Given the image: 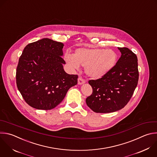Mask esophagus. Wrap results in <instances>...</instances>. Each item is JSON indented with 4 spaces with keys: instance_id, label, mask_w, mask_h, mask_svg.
<instances>
[{
    "instance_id": "1",
    "label": "esophagus",
    "mask_w": 157,
    "mask_h": 157,
    "mask_svg": "<svg viewBox=\"0 0 157 157\" xmlns=\"http://www.w3.org/2000/svg\"><path fill=\"white\" fill-rule=\"evenodd\" d=\"M85 82H86L85 79H84L82 78L81 77L78 78V84H82L84 83Z\"/></svg>"
}]
</instances>
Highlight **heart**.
Returning a JSON list of instances; mask_svg holds the SVG:
<instances>
[{
    "mask_svg": "<svg viewBox=\"0 0 157 157\" xmlns=\"http://www.w3.org/2000/svg\"><path fill=\"white\" fill-rule=\"evenodd\" d=\"M65 57L74 69H78L79 65L86 67L87 75L93 78H100L110 72L118 59L115 51L98 48H78L73 56L66 54Z\"/></svg>",
    "mask_w": 157,
    "mask_h": 157,
    "instance_id": "heart-1",
    "label": "heart"
}]
</instances>
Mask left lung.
Segmentation results:
<instances>
[{
    "mask_svg": "<svg viewBox=\"0 0 157 157\" xmlns=\"http://www.w3.org/2000/svg\"><path fill=\"white\" fill-rule=\"evenodd\" d=\"M121 56L115 67L95 80H89L92 94L87 105L94 112L111 113L124 108L132 97L139 80L137 57L127 47H118Z\"/></svg>",
    "mask_w": 157,
    "mask_h": 157,
    "instance_id": "left-lung-1",
    "label": "left lung"
}]
</instances>
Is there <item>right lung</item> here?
I'll list each match as a JSON object with an SVG mask.
<instances>
[{"label":"right lung","instance_id":"1","mask_svg":"<svg viewBox=\"0 0 157 157\" xmlns=\"http://www.w3.org/2000/svg\"><path fill=\"white\" fill-rule=\"evenodd\" d=\"M64 44L44 38L28 44L20 56L16 71L18 89L25 101L36 109H54L68 89L77 84V75L63 70Z\"/></svg>","mask_w":157,"mask_h":157}]
</instances>
